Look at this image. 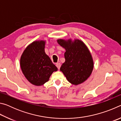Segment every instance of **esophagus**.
I'll return each instance as SVG.
<instances>
[{"label":"esophagus","instance_id":"obj_1","mask_svg":"<svg viewBox=\"0 0 121 121\" xmlns=\"http://www.w3.org/2000/svg\"><path fill=\"white\" fill-rule=\"evenodd\" d=\"M56 66L57 68H58L59 69L60 68V67H61V63H56Z\"/></svg>","mask_w":121,"mask_h":121}]
</instances>
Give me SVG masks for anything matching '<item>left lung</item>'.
Masks as SVG:
<instances>
[{"label":"left lung","mask_w":121,"mask_h":121,"mask_svg":"<svg viewBox=\"0 0 121 121\" xmlns=\"http://www.w3.org/2000/svg\"><path fill=\"white\" fill-rule=\"evenodd\" d=\"M60 45L65 49V62L60 70L67 80L73 84L78 85L88 78L92 71L93 62L91 53L85 45L79 40H58Z\"/></svg>","instance_id":"8db88e82"}]
</instances>
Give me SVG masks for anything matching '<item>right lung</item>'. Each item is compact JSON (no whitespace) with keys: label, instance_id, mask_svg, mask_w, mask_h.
I'll use <instances>...</instances> for the list:
<instances>
[{"label":"right lung","instance_id":"1","mask_svg":"<svg viewBox=\"0 0 121 121\" xmlns=\"http://www.w3.org/2000/svg\"><path fill=\"white\" fill-rule=\"evenodd\" d=\"M44 41H35L22 54L20 65L24 75L32 84L43 85L48 81L53 71L58 70L45 52Z\"/></svg>","mask_w":121,"mask_h":121}]
</instances>
